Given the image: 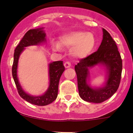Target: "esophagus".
<instances>
[{"mask_svg": "<svg viewBox=\"0 0 133 133\" xmlns=\"http://www.w3.org/2000/svg\"><path fill=\"white\" fill-rule=\"evenodd\" d=\"M71 65V63L67 61V62H65V63H64V67H65V68H70Z\"/></svg>", "mask_w": 133, "mask_h": 133, "instance_id": "1", "label": "esophagus"}]
</instances>
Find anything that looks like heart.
<instances>
[{"label": "heart", "mask_w": 133, "mask_h": 133, "mask_svg": "<svg viewBox=\"0 0 133 133\" xmlns=\"http://www.w3.org/2000/svg\"><path fill=\"white\" fill-rule=\"evenodd\" d=\"M60 44L63 47L71 48V53L73 57L84 58L88 57L95 48V38L92 33L76 31L60 37ZM53 47L57 50L60 49L58 43H54Z\"/></svg>", "instance_id": "heart-1"}]
</instances>
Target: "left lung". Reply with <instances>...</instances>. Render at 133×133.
I'll return each instance as SVG.
<instances>
[{"instance_id": "obj_1", "label": "left lung", "mask_w": 133, "mask_h": 133, "mask_svg": "<svg viewBox=\"0 0 133 133\" xmlns=\"http://www.w3.org/2000/svg\"><path fill=\"white\" fill-rule=\"evenodd\" d=\"M98 63L107 67L108 78L104 87L92 88L87 84L89 69ZM75 69L77 76L79 95L85 101L101 103L116 92L121 80L122 60L116 42L105 29H103V39L98 49L80 60L75 66Z\"/></svg>"}]
</instances>
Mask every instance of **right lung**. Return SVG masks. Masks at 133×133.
I'll list each match as a JSON object with an SVG mask.
<instances>
[{"instance_id":"1","label":"right lung","mask_w":133,"mask_h":133,"mask_svg":"<svg viewBox=\"0 0 133 133\" xmlns=\"http://www.w3.org/2000/svg\"><path fill=\"white\" fill-rule=\"evenodd\" d=\"M45 33L42 30V28L29 29L28 31H27L15 49L14 59L12 65V75L20 96L24 99L25 101L40 106L48 105L57 98L58 95L59 80L62 74L65 70V68L63 65V62L56 61L49 64V86L47 91L42 96H31L24 91L18 82L17 72L19 56L25 47L38 45L44 42H45Z\"/></svg>"}]
</instances>
